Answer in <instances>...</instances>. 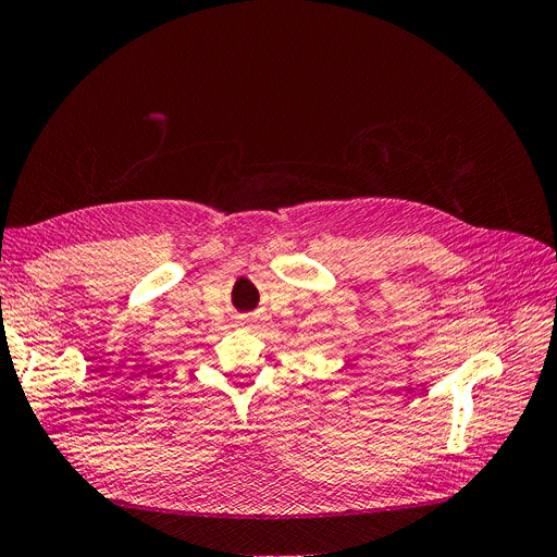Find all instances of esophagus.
<instances>
[{
	"instance_id": "obj_1",
	"label": "esophagus",
	"mask_w": 557,
	"mask_h": 557,
	"mask_svg": "<svg viewBox=\"0 0 557 557\" xmlns=\"http://www.w3.org/2000/svg\"><path fill=\"white\" fill-rule=\"evenodd\" d=\"M238 326L245 329V331L257 333V331L263 326V317H261V314H245V317H240Z\"/></svg>"
}]
</instances>
